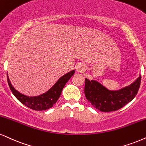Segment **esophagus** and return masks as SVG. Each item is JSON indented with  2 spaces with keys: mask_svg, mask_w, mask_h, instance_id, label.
Wrapping results in <instances>:
<instances>
[{
  "mask_svg": "<svg viewBox=\"0 0 146 146\" xmlns=\"http://www.w3.org/2000/svg\"><path fill=\"white\" fill-rule=\"evenodd\" d=\"M76 70H77V71H78V72H82V71H84V68L82 64H79V65H78V66H77Z\"/></svg>",
  "mask_w": 146,
  "mask_h": 146,
  "instance_id": "esophagus-1",
  "label": "esophagus"
}]
</instances>
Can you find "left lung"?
<instances>
[{
    "label": "left lung",
    "mask_w": 146,
    "mask_h": 146,
    "mask_svg": "<svg viewBox=\"0 0 146 146\" xmlns=\"http://www.w3.org/2000/svg\"><path fill=\"white\" fill-rule=\"evenodd\" d=\"M141 76L128 87L119 91H109L95 80L85 78L84 94L87 100L96 109L102 111L119 110L130 102L139 91Z\"/></svg>",
    "instance_id": "1"
}]
</instances>
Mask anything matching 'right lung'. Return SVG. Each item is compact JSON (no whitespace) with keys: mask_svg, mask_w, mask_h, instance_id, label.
<instances>
[{"mask_svg":"<svg viewBox=\"0 0 146 146\" xmlns=\"http://www.w3.org/2000/svg\"><path fill=\"white\" fill-rule=\"evenodd\" d=\"M74 74V70L65 74L57 80L53 87L48 90L47 92L37 97H28L18 92L11 85L8 76H7V81L13 94L15 95V98L21 104L34 110L42 111L51 108L53 104L56 103L66 82Z\"/></svg>","mask_w":146,"mask_h":146,"instance_id":"obj_1","label":"right lung"}]
</instances>
